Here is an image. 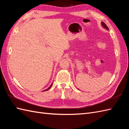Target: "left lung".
Wrapping results in <instances>:
<instances>
[{
	"instance_id": "left-lung-1",
	"label": "left lung",
	"mask_w": 129,
	"mask_h": 129,
	"mask_svg": "<svg viewBox=\"0 0 129 129\" xmlns=\"http://www.w3.org/2000/svg\"><path fill=\"white\" fill-rule=\"evenodd\" d=\"M101 26H102L103 28H104V29H106V30H109V28H108V27L106 25V24L104 23V22H101Z\"/></svg>"
}]
</instances>
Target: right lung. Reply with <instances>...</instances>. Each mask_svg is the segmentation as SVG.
<instances>
[{
	"label": "right lung",
	"mask_w": 129,
	"mask_h": 129,
	"mask_svg": "<svg viewBox=\"0 0 129 129\" xmlns=\"http://www.w3.org/2000/svg\"><path fill=\"white\" fill-rule=\"evenodd\" d=\"M52 84H53V83H52V84H51V85H50V86H49V87H48V88L47 89H46V90H44V91H47V90H49V89H50V87H51V86H52Z\"/></svg>",
	"instance_id": "obj_1"
}]
</instances>
